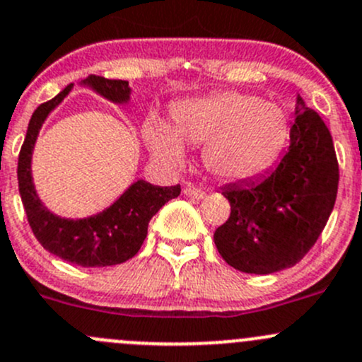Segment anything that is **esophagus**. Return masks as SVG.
Returning <instances> with one entry per match:
<instances>
[{"instance_id":"esophagus-1","label":"esophagus","mask_w":362,"mask_h":362,"mask_svg":"<svg viewBox=\"0 0 362 362\" xmlns=\"http://www.w3.org/2000/svg\"><path fill=\"white\" fill-rule=\"evenodd\" d=\"M184 192H185V196H189V198H194V199H202V198H204V194H206V192H204V189L196 187V185H187V187L184 189Z\"/></svg>"}]
</instances>
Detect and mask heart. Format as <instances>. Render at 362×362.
Wrapping results in <instances>:
<instances>
[{
  "instance_id": "1",
  "label": "heart",
  "mask_w": 362,
  "mask_h": 362,
  "mask_svg": "<svg viewBox=\"0 0 362 362\" xmlns=\"http://www.w3.org/2000/svg\"><path fill=\"white\" fill-rule=\"evenodd\" d=\"M173 129L159 117L145 124L151 151L178 166L185 147H202L204 166L226 182H245L268 170L289 133L286 113L242 93H218L178 101L171 110Z\"/></svg>"
}]
</instances>
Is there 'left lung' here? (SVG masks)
<instances>
[{"label":"left lung","mask_w":362,"mask_h":362,"mask_svg":"<svg viewBox=\"0 0 362 362\" xmlns=\"http://www.w3.org/2000/svg\"><path fill=\"white\" fill-rule=\"evenodd\" d=\"M338 159L329 129L298 96L291 145L279 166L261 180L222 191L229 218L215 229V247L229 266L268 275L293 268L315 245L333 211Z\"/></svg>","instance_id":"obj_1"}]
</instances>
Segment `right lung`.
Returning <instances> with one entry per match:
<instances>
[{
  "mask_svg": "<svg viewBox=\"0 0 362 362\" xmlns=\"http://www.w3.org/2000/svg\"><path fill=\"white\" fill-rule=\"evenodd\" d=\"M83 83L115 103L129 100V83L126 80H110L90 75ZM73 83L56 98L36 108L29 120L28 133L19 152L17 180L25 217L33 235L42 247L63 261L82 268L113 266L134 257L147 238L148 222L170 199L180 194V185L158 187L138 180L101 214L80 221H68L50 214L38 199L31 180V154L43 120L64 100Z\"/></svg>",
  "mask_w": 362,
  "mask_h": 362,
  "instance_id": "right-lung-1",
  "label": "right lung"
}]
</instances>
